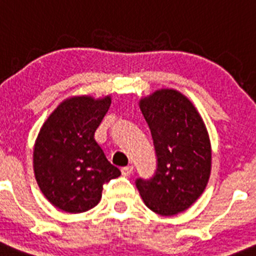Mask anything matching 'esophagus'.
<instances>
[{
    "label": "esophagus",
    "instance_id": "esophagus-1",
    "mask_svg": "<svg viewBox=\"0 0 256 256\" xmlns=\"http://www.w3.org/2000/svg\"><path fill=\"white\" fill-rule=\"evenodd\" d=\"M121 172H122V176H124V177H128V176L132 174V172H134V166H132V165L124 166V168L121 169Z\"/></svg>",
    "mask_w": 256,
    "mask_h": 256
}]
</instances>
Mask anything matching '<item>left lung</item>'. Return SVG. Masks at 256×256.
I'll list each match as a JSON object with an SVG mask.
<instances>
[{"label":"left lung","mask_w":256,"mask_h":256,"mask_svg":"<svg viewBox=\"0 0 256 256\" xmlns=\"http://www.w3.org/2000/svg\"><path fill=\"white\" fill-rule=\"evenodd\" d=\"M151 130L156 172L135 184L146 206L162 216L188 210L207 186L211 144L204 122L188 98L160 90L139 102Z\"/></svg>","instance_id":"left-lung-1"}]
</instances>
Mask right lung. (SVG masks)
<instances>
[{
  "mask_svg": "<svg viewBox=\"0 0 256 256\" xmlns=\"http://www.w3.org/2000/svg\"><path fill=\"white\" fill-rule=\"evenodd\" d=\"M110 96L65 100L42 124L34 150L38 188L54 207L80 214L100 202L102 188L121 172L95 140Z\"/></svg>",
  "mask_w": 256,
  "mask_h": 256,
  "instance_id": "right-lung-1",
  "label": "right lung"
}]
</instances>
